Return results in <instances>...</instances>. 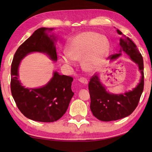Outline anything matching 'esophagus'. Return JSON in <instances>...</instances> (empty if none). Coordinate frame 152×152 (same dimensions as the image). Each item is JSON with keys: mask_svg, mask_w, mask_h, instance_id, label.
Masks as SVG:
<instances>
[{"mask_svg": "<svg viewBox=\"0 0 152 152\" xmlns=\"http://www.w3.org/2000/svg\"><path fill=\"white\" fill-rule=\"evenodd\" d=\"M78 80L80 83H83V84H85V85L88 84V80H87L86 78H83V77H82V78H79Z\"/></svg>", "mask_w": 152, "mask_h": 152, "instance_id": "1", "label": "esophagus"}]
</instances>
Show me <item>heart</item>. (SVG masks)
Instances as JSON below:
<instances>
[{
	"label": "heart",
	"instance_id": "obj_1",
	"mask_svg": "<svg viewBox=\"0 0 152 152\" xmlns=\"http://www.w3.org/2000/svg\"><path fill=\"white\" fill-rule=\"evenodd\" d=\"M110 50L109 42L106 37L93 31H86L77 34L66 46L67 53L61 60L67 65H72L74 60L83 59V67L92 72L101 66Z\"/></svg>",
	"mask_w": 152,
	"mask_h": 152
}]
</instances>
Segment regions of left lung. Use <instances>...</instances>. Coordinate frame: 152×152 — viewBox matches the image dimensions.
<instances>
[{"label":"left lung","mask_w":152,"mask_h":152,"mask_svg":"<svg viewBox=\"0 0 152 152\" xmlns=\"http://www.w3.org/2000/svg\"><path fill=\"white\" fill-rule=\"evenodd\" d=\"M121 36L119 45L121 51L127 53L131 59L138 64L142 74L140 83L133 91L124 94L114 95L106 91L99 81L97 75H93L89 82V91L91 103L90 108L93 115L102 121L118 120L131 114L137 107L144 89V62L143 58L136 45L129 38L117 29ZM115 53L110 56V59H117L121 55Z\"/></svg>","instance_id":"1"}]
</instances>
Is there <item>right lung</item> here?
I'll return each mask as SVG.
<instances>
[{
  "mask_svg": "<svg viewBox=\"0 0 152 152\" xmlns=\"http://www.w3.org/2000/svg\"><path fill=\"white\" fill-rule=\"evenodd\" d=\"M46 30L52 28H38L16 51L11 66L10 88L16 105L25 117L36 121L53 122L64 114L74 95L72 77L55 72L49 83L38 89L25 88L18 79L19 63L28 53L39 51L47 53L55 61L57 60L55 38L48 36L45 33Z\"/></svg>",
  "mask_w": 152,
  "mask_h": 152,
  "instance_id": "obj_1",
  "label": "right lung"
}]
</instances>
